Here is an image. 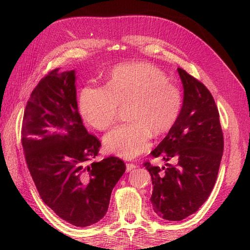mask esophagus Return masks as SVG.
Returning <instances> with one entry per match:
<instances>
[{"instance_id":"34e87169","label":"esophagus","mask_w":250,"mask_h":250,"mask_svg":"<svg viewBox=\"0 0 250 250\" xmlns=\"http://www.w3.org/2000/svg\"><path fill=\"white\" fill-rule=\"evenodd\" d=\"M135 168H137V165L133 164V163H128V164H126V171H127V172H130V171H132V170L135 169Z\"/></svg>"}]
</instances>
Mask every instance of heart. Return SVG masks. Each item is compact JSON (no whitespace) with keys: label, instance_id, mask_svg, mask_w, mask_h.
I'll return each mask as SVG.
<instances>
[{"label":"heart","instance_id":"heart-1","mask_svg":"<svg viewBox=\"0 0 250 250\" xmlns=\"http://www.w3.org/2000/svg\"><path fill=\"white\" fill-rule=\"evenodd\" d=\"M127 104L126 115L131 122L113 128L104 137L103 144L109 153L133 158L149 148L151 134L161 137L176 124L183 95L157 66L137 62L115 67L106 87L88 85L79 96L82 117L98 130H106L119 107Z\"/></svg>","mask_w":250,"mask_h":250}]
</instances>
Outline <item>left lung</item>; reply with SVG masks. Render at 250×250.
<instances>
[{"mask_svg":"<svg viewBox=\"0 0 250 250\" xmlns=\"http://www.w3.org/2000/svg\"><path fill=\"white\" fill-rule=\"evenodd\" d=\"M184 102L176 124L150 154L173 161L162 169L149 162L144 167L152 179L151 203L155 213L180 221L197 211L215 186L223 154V132L213 96L206 85L177 69Z\"/></svg>","mask_w":250,"mask_h":250,"instance_id":"8db88e82","label":"left lung"}]
</instances>
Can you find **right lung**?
Segmentation results:
<instances>
[{"label":"right lung","instance_id":"right-lung-1","mask_svg":"<svg viewBox=\"0 0 250 250\" xmlns=\"http://www.w3.org/2000/svg\"><path fill=\"white\" fill-rule=\"evenodd\" d=\"M75 71H51L26 105L21 145L42 201L78 228L106 214L113 187L126 166L116 156L92 162L101 146L87 132L78 112Z\"/></svg>","mask_w":250,"mask_h":250}]
</instances>
